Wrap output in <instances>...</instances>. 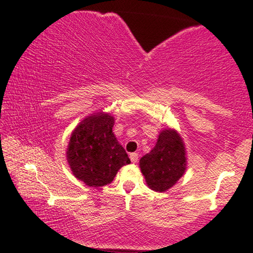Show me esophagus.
<instances>
[{
	"instance_id": "esophagus-1",
	"label": "esophagus",
	"mask_w": 253,
	"mask_h": 253,
	"mask_svg": "<svg viewBox=\"0 0 253 253\" xmlns=\"http://www.w3.org/2000/svg\"><path fill=\"white\" fill-rule=\"evenodd\" d=\"M129 158H130V161H132V163H136V162L139 161V154L132 153L129 155Z\"/></svg>"
}]
</instances>
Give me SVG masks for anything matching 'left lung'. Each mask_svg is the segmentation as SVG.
<instances>
[{
  "label": "left lung",
  "mask_w": 253,
  "mask_h": 253,
  "mask_svg": "<svg viewBox=\"0 0 253 253\" xmlns=\"http://www.w3.org/2000/svg\"><path fill=\"white\" fill-rule=\"evenodd\" d=\"M141 172L151 190L166 192L179 180L186 170L184 142L174 129H164L156 146L140 160Z\"/></svg>",
  "instance_id": "8db88e82"
}]
</instances>
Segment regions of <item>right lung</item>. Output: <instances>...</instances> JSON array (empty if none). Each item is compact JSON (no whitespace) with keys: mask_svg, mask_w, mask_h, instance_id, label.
Returning a JSON list of instances; mask_svg holds the SVG:
<instances>
[{"mask_svg":"<svg viewBox=\"0 0 253 253\" xmlns=\"http://www.w3.org/2000/svg\"><path fill=\"white\" fill-rule=\"evenodd\" d=\"M114 118L98 112L77 125L67 148L73 174L91 187L110 184L121 167L130 163L112 132Z\"/></svg>","mask_w":253,"mask_h":253,"instance_id":"1","label":"right lung"}]
</instances>
